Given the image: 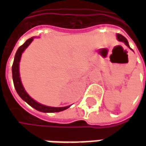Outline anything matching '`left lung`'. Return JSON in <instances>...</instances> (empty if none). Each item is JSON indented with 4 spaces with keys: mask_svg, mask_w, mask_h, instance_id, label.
I'll use <instances>...</instances> for the list:
<instances>
[{
    "mask_svg": "<svg viewBox=\"0 0 146 146\" xmlns=\"http://www.w3.org/2000/svg\"><path fill=\"white\" fill-rule=\"evenodd\" d=\"M116 38H117V40H119V41H121V42H123L124 44H125L127 47H128L130 49H131V48H130V46H129V44H128V41H127V40L124 37V36H123V35H121V34H119V33H117L116 34ZM132 50V49H131Z\"/></svg>",
    "mask_w": 146,
    "mask_h": 146,
    "instance_id": "1",
    "label": "left lung"
}]
</instances>
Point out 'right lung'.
I'll return each mask as SVG.
<instances>
[{"label": "right lung", "mask_w": 146, "mask_h": 146, "mask_svg": "<svg viewBox=\"0 0 146 146\" xmlns=\"http://www.w3.org/2000/svg\"><path fill=\"white\" fill-rule=\"evenodd\" d=\"M33 38L34 37L28 39L23 44L18 48L17 51L15 53L14 62H13V65H12V69H11V70H12V79H13L15 88L16 90L18 95L20 96V98L23 101H25L27 104H29L30 106H32L35 110H38L40 112H42V113H58V112L63 111V110L70 107V106H64V107H51V106H48L40 104V103L35 101L34 99H33L30 95H28V93L26 92V90H25L23 85L22 84L20 73H19V62H20L22 54L27 49V47L31 44V42L33 41Z\"/></svg>", "instance_id": "right-lung-1"}]
</instances>
